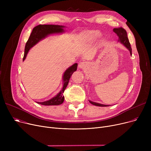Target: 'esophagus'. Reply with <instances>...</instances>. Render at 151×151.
<instances>
[{
    "mask_svg": "<svg viewBox=\"0 0 151 151\" xmlns=\"http://www.w3.org/2000/svg\"><path fill=\"white\" fill-rule=\"evenodd\" d=\"M86 66V63L84 62H81L78 64V67L81 69L84 68Z\"/></svg>",
    "mask_w": 151,
    "mask_h": 151,
    "instance_id": "esophagus-1",
    "label": "esophagus"
}]
</instances>
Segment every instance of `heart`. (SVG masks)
Listing matches in <instances>:
<instances>
[{
	"mask_svg": "<svg viewBox=\"0 0 151 151\" xmlns=\"http://www.w3.org/2000/svg\"><path fill=\"white\" fill-rule=\"evenodd\" d=\"M100 35V33L97 30L87 31L84 34V37L88 41H93L98 38Z\"/></svg>",
	"mask_w": 151,
	"mask_h": 151,
	"instance_id": "heart-1",
	"label": "heart"
}]
</instances>
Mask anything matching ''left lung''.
Segmentation results:
<instances>
[{"label":"left lung","mask_w":151,"mask_h":151,"mask_svg":"<svg viewBox=\"0 0 151 151\" xmlns=\"http://www.w3.org/2000/svg\"><path fill=\"white\" fill-rule=\"evenodd\" d=\"M113 32L114 33H116L117 34V35L119 37L118 39V42H121L122 45H124L127 48L130 52V54L132 55V48H131V46H130V43L129 42V38L127 37V34L126 30L123 29L122 27H119V28H114L113 29ZM89 102L91 103V104L95 105V106H108V105H103V104H98V103H96L92 101L91 100H89Z\"/></svg>","instance_id":"1"}]
</instances>
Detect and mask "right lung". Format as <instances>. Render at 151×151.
<instances>
[{
    "instance_id": "1",
    "label": "right lung",
    "mask_w": 151,
    "mask_h": 151,
    "mask_svg": "<svg viewBox=\"0 0 151 151\" xmlns=\"http://www.w3.org/2000/svg\"><path fill=\"white\" fill-rule=\"evenodd\" d=\"M63 27L65 26H59V25H38L35 26L28 39L27 42H26L24 50V55L23 60H24L27 54L29 51V50L34 45H35L37 43L42 40L43 38L48 36L51 34H59L64 32V29ZM78 63H75L73 65H71L69 68H68L63 73V87L61 91L53 98L49 100H47L43 102H38L37 104H41L43 105L50 106V105H59L62 104L64 101V96H63V92L66 89L67 86L68 84L69 80L71 76L72 75L73 72L77 69Z\"/></svg>"
}]
</instances>
